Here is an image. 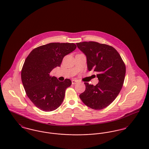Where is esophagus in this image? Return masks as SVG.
<instances>
[{
  "label": "esophagus",
  "instance_id": "obj_1",
  "mask_svg": "<svg viewBox=\"0 0 149 149\" xmlns=\"http://www.w3.org/2000/svg\"><path fill=\"white\" fill-rule=\"evenodd\" d=\"M78 82V81L77 80V79H72V84H76Z\"/></svg>",
  "mask_w": 149,
  "mask_h": 149
}]
</instances>
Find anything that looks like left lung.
<instances>
[{"instance_id": "obj_1", "label": "left lung", "mask_w": 149, "mask_h": 149, "mask_svg": "<svg viewBox=\"0 0 149 149\" xmlns=\"http://www.w3.org/2000/svg\"><path fill=\"white\" fill-rule=\"evenodd\" d=\"M87 58L88 71L97 72L99 82L94 86L85 82L86 90L79 97L88 107L101 110L116 98L123 86L126 66L120 55L112 46L95 42L77 43Z\"/></svg>"}]
</instances>
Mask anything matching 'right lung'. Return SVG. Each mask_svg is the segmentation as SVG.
I'll return each instance as SVG.
<instances>
[{"label":"right lung","instance_id":"obj_1","mask_svg":"<svg viewBox=\"0 0 149 149\" xmlns=\"http://www.w3.org/2000/svg\"><path fill=\"white\" fill-rule=\"evenodd\" d=\"M70 43H50L34 49L26 58L21 71L26 93L34 105L44 111H51L62 103L71 81L60 82L50 72L60 67L65 56L75 50Z\"/></svg>","mask_w":149,"mask_h":149}]
</instances>
